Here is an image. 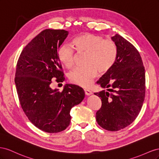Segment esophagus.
<instances>
[{
	"instance_id": "34e87169",
	"label": "esophagus",
	"mask_w": 159,
	"mask_h": 159,
	"mask_svg": "<svg viewBox=\"0 0 159 159\" xmlns=\"http://www.w3.org/2000/svg\"><path fill=\"white\" fill-rule=\"evenodd\" d=\"M84 90L85 94H86V95H88V96H89V95H90V94H92V92L90 91V90H88V89H84Z\"/></svg>"
}]
</instances>
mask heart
<instances>
[{
	"label": "heart",
	"instance_id": "obj_1",
	"mask_svg": "<svg viewBox=\"0 0 159 159\" xmlns=\"http://www.w3.org/2000/svg\"><path fill=\"white\" fill-rule=\"evenodd\" d=\"M72 45L77 52H87L84 58L86 65L75 68L69 76L71 83L80 87H89L97 75L98 70L102 73L106 72L114 66L116 61L117 47L111 39L84 33L72 39ZM73 48L70 44H63L58 49V60L67 68H71L74 65L75 52Z\"/></svg>",
	"mask_w": 159,
	"mask_h": 159
}]
</instances>
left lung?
I'll return each mask as SVG.
<instances>
[{
  "mask_svg": "<svg viewBox=\"0 0 159 159\" xmlns=\"http://www.w3.org/2000/svg\"><path fill=\"white\" fill-rule=\"evenodd\" d=\"M117 47L116 61L97 84L105 90L94 93L102 105L96 113L97 123L104 129L117 131L130 125L141 110L145 97V70L137 49L116 34L112 37Z\"/></svg>",
  "mask_w": 159,
  "mask_h": 159,
  "instance_id": "8db88e82",
  "label": "left lung"
}]
</instances>
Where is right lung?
<instances>
[{"label":"right lung","instance_id":"obj_1","mask_svg":"<svg viewBox=\"0 0 159 159\" xmlns=\"http://www.w3.org/2000/svg\"><path fill=\"white\" fill-rule=\"evenodd\" d=\"M68 34L65 30H43L22 50L16 64L15 82L22 110L36 127L50 133L69 126L70 109L84 97L77 85L68 84L62 91L51 88L52 80L65 79L57 51Z\"/></svg>","mask_w":159,"mask_h":159}]
</instances>
